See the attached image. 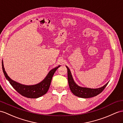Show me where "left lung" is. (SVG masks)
Returning <instances> with one entry per match:
<instances>
[{
  "mask_svg": "<svg viewBox=\"0 0 123 123\" xmlns=\"http://www.w3.org/2000/svg\"><path fill=\"white\" fill-rule=\"evenodd\" d=\"M68 71V81L69 83V86L72 93L77 97L82 98H92L100 94L102 92L104 89L105 88L106 86L108 84L107 82L106 85H105L102 87L98 89H91L88 88L81 87L76 84L74 82V79L72 77L71 72L69 68L66 66Z\"/></svg>",
  "mask_w": 123,
  "mask_h": 123,
  "instance_id": "obj_1",
  "label": "left lung"
}]
</instances>
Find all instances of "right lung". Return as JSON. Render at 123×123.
Returning <instances> with one entry per match:
<instances>
[{
  "label": "right lung",
  "mask_w": 123,
  "mask_h": 123,
  "mask_svg": "<svg viewBox=\"0 0 123 123\" xmlns=\"http://www.w3.org/2000/svg\"><path fill=\"white\" fill-rule=\"evenodd\" d=\"M60 66H59L50 70L45 78L40 83L35 85L26 86L20 84L10 78L5 70L3 62L2 61V70L6 78L9 81L10 85L19 93L23 97L31 98H37L46 93L49 89L54 74Z\"/></svg>",
  "instance_id": "add662e5"
}]
</instances>
